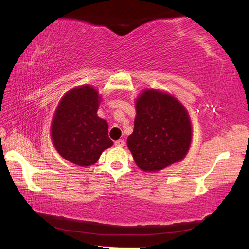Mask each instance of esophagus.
<instances>
[{"label":"esophagus","instance_id":"esophagus-1","mask_svg":"<svg viewBox=\"0 0 249 249\" xmlns=\"http://www.w3.org/2000/svg\"><path fill=\"white\" fill-rule=\"evenodd\" d=\"M124 144H125V142H124V140H122V139H119V140H116L114 142V145L118 146V147H123Z\"/></svg>","mask_w":249,"mask_h":249}]
</instances>
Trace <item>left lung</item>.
<instances>
[{
  "mask_svg": "<svg viewBox=\"0 0 249 249\" xmlns=\"http://www.w3.org/2000/svg\"><path fill=\"white\" fill-rule=\"evenodd\" d=\"M192 122L183 104L173 95L146 89L136 98V118L127 146L136 165L156 172L182 161L193 138Z\"/></svg>",
  "mask_w": 249,
  "mask_h": 249,
  "instance_id": "obj_1",
  "label": "left lung"
}]
</instances>
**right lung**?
<instances>
[{
	"mask_svg": "<svg viewBox=\"0 0 249 249\" xmlns=\"http://www.w3.org/2000/svg\"><path fill=\"white\" fill-rule=\"evenodd\" d=\"M100 102L97 89L83 84L64 94L52 116V144L63 158L75 165H94L113 144L107 121L97 115Z\"/></svg>",
	"mask_w": 249,
	"mask_h": 249,
	"instance_id": "add662e5",
	"label": "right lung"
}]
</instances>
